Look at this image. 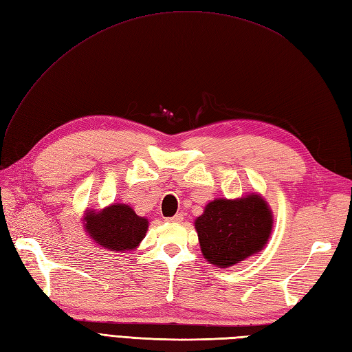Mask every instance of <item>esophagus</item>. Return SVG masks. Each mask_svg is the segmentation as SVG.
I'll return each mask as SVG.
<instances>
[{"label":"esophagus","instance_id":"obj_1","mask_svg":"<svg viewBox=\"0 0 352 352\" xmlns=\"http://www.w3.org/2000/svg\"><path fill=\"white\" fill-rule=\"evenodd\" d=\"M166 221H169V223H182L183 221V214H175L174 217L166 219Z\"/></svg>","mask_w":352,"mask_h":352}]
</instances>
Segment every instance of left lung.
<instances>
[{
  "label": "left lung",
  "instance_id": "left-lung-1",
  "mask_svg": "<svg viewBox=\"0 0 352 352\" xmlns=\"http://www.w3.org/2000/svg\"><path fill=\"white\" fill-rule=\"evenodd\" d=\"M274 215L257 193L215 199L195 220L201 251L211 265L229 267L260 253L267 244Z\"/></svg>",
  "mask_w": 352,
  "mask_h": 352
}]
</instances>
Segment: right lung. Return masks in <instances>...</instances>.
<instances>
[{
	"instance_id": "obj_1",
	"label": "right lung",
	"mask_w": 352,
	"mask_h": 352,
	"mask_svg": "<svg viewBox=\"0 0 352 352\" xmlns=\"http://www.w3.org/2000/svg\"><path fill=\"white\" fill-rule=\"evenodd\" d=\"M83 221L89 236L98 245L120 253L137 248L148 229V220L124 204H113L98 212L87 210Z\"/></svg>"
}]
</instances>
